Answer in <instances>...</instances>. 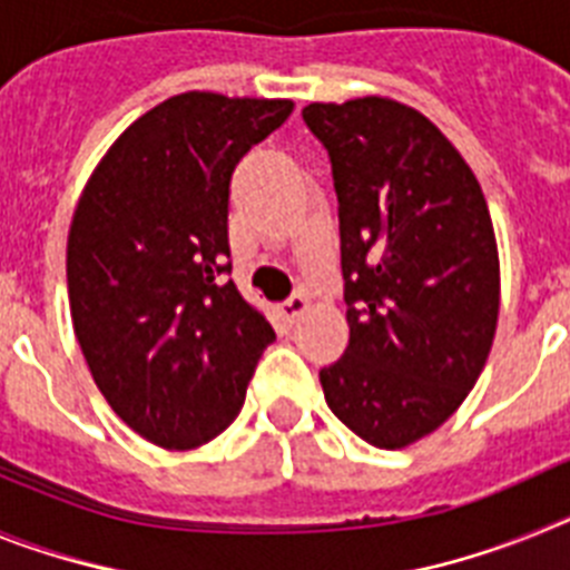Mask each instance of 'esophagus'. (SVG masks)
<instances>
[{
	"instance_id": "1",
	"label": "esophagus",
	"mask_w": 570,
	"mask_h": 570,
	"mask_svg": "<svg viewBox=\"0 0 570 570\" xmlns=\"http://www.w3.org/2000/svg\"><path fill=\"white\" fill-rule=\"evenodd\" d=\"M308 308H311L308 299H305V296H302V294H294V296H291V299H285L279 305V316L285 322H296Z\"/></svg>"
}]
</instances>
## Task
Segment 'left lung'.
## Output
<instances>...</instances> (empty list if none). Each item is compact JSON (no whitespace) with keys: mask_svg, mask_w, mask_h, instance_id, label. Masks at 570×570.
Listing matches in <instances>:
<instances>
[{"mask_svg":"<svg viewBox=\"0 0 570 570\" xmlns=\"http://www.w3.org/2000/svg\"><path fill=\"white\" fill-rule=\"evenodd\" d=\"M340 199L345 354L322 367L328 407L396 451L465 402L500 316V254L480 183L420 110L387 97L311 102Z\"/></svg>","mask_w":570,"mask_h":570,"instance_id":"left-lung-1","label":"left lung"}]
</instances>
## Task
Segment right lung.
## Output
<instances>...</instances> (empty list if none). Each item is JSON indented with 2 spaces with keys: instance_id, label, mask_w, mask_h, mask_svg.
<instances>
[{
  "instance_id": "add662e5",
  "label": "right lung",
  "mask_w": 570,
  "mask_h": 570,
  "mask_svg": "<svg viewBox=\"0 0 570 570\" xmlns=\"http://www.w3.org/2000/svg\"><path fill=\"white\" fill-rule=\"evenodd\" d=\"M291 99L188 90L108 148L68 234V299L114 414L168 451L219 436L242 411L271 322L228 274L230 174Z\"/></svg>"
}]
</instances>
